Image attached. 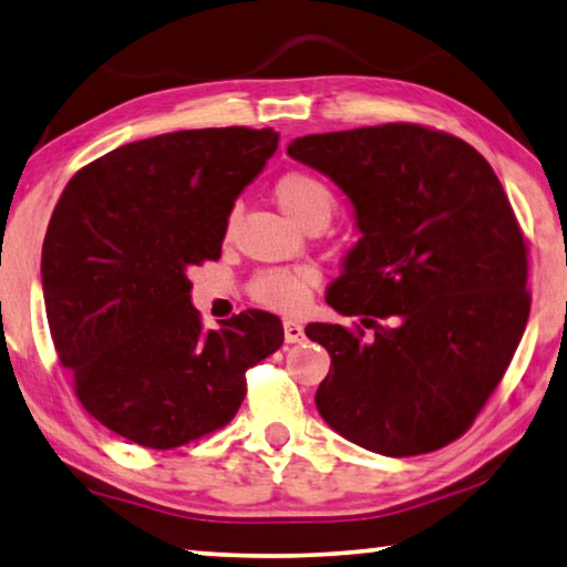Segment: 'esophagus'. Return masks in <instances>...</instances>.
Returning a JSON list of instances; mask_svg holds the SVG:
<instances>
[{
  "label": "esophagus",
  "instance_id": "1",
  "mask_svg": "<svg viewBox=\"0 0 567 567\" xmlns=\"http://www.w3.org/2000/svg\"><path fill=\"white\" fill-rule=\"evenodd\" d=\"M284 337L289 344H299L303 339V327L299 321H284Z\"/></svg>",
  "mask_w": 567,
  "mask_h": 567
}]
</instances>
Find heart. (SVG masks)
Listing matches in <instances>:
<instances>
[{"label": "heart", "instance_id": "heart-1", "mask_svg": "<svg viewBox=\"0 0 567 567\" xmlns=\"http://www.w3.org/2000/svg\"><path fill=\"white\" fill-rule=\"evenodd\" d=\"M274 196L278 206L289 218H293L299 226H309L313 220L329 223V218L337 210V196L327 183L317 178L313 173L306 171H289L274 185ZM236 213H230L226 220V230L230 234L234 228ZM319 284V274L309 266L301 268H266L258 271L248 284V296L256 303L266 306V309L281 311V313H296L301 311L313 286Z\"/></svg>", "mask_w": 567, "mask_h": 567}]
</instances>
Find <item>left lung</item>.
Here are the masks:
<instances>
[{
    "label": "left lung",
    "mask_w": 567,
    "mask_h": 567,
    "mask_svg": "<svg viewBox=\"0 0 567 567\" xmlns=\"http://www.w3.org/2000/svg\"><path fill=\"white\" fill-rule=\"evenodd\" d=\"M289 155L347 193L361 230L327 303L371 333L306 327L331 357L323 422L386 457L462 437L530 317L527 244L503 183L470 143L414 123L296 137Z\"/></svg>",
    "instance_id": "obj_1"
}]
</instances>
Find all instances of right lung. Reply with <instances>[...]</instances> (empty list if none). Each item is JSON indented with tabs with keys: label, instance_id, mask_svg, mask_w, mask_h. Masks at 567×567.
<instances>
[{
	"label": "right lung",
	"instance_id": "obj_1",
	"mask_svg": "<svg viewBox=\"0 0 567 567\" xmlns=\"http://www.w3.org/2000/svg\"><path fill=\"white\" fill-rule=\"evenodd\" d=\"M271 127L181 130L120 145L72 175L42 246L54 349L80 404L120 437L173 450L234 420L246 371L281 319L203 329L190 268L218 261L234 200L276 153Z\"/></svg>",
	"mask_w": 567,
	"mask_h": 567
}]
</instances>
